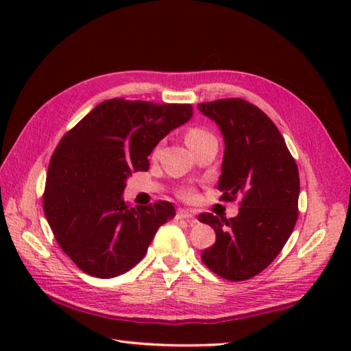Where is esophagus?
<instances>
[{
    "label": "esophagus",
    "mask_w": 351,
    "mask_h": 351,
    "mask_svg": "<svg viewBox=\"0 0 351 351\" xmlns=\"http://www.w3.org/2000/svg\"><path fill=\"white\" fill-rule=\"evenodd\" d=\"M193 218H195V215L190 210L180 209L176 212V219H187V221H192Z\"/></svg>",
    "instance_id": "1"
}]
</instances>
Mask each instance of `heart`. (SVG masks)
Wrapping results in <instances>:
<instances>
[{
    "label": "heart",
    "mask_w": 351,
    "mask_h": 351,
    "mask_svg": "<svg viewBox=\"0 0 351 351\" xmlns=\"http://www.w3.org/2000/svg\"><path fill=\"white\" fill-rule=\"evenodd\" d=\"M210 136L212 134L209 132H206V130H203V128H192L186 136V142H187L189 147H193L195 144H198V142L210 138ZM182 197L184 198H192L193 192H192V190H189V189L184 190Z\"/></svg>",
    "instance_id": "heart-1"
}]
</instances>
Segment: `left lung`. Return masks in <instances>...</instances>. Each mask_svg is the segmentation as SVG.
Segmentation results:
<instances>
[{
    "mask_svg": "<svg viewBox=\"0 0 351 351\" xmlns=\"http://www.w3.org/2000/svg\"><path fill=\"white\" fill-rule=\"evenodd\" d=\"M221 130L224 158L218 189L224 199L241 197L239 215L201 213L217 240L201 260L226 280H247L272 263L297 221L300 181L294 158L274 122L243 99L199 104Z\"/></svg>",
    "mask_w": 351,
    "mask_h": 351,
    "instance_id": "obj_1",
    "label": "left lung"
}]
</instances>
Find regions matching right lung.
I'll return each instance as SVG.
<instances>
[{
    "mask_svg": "<svg viewBox=\"0 0 351 351\" xmlns=\"http://www.w3.org/2000/svg\"><path fill=\"white\" fill-rule=\"evenodd\" d=\"M192 114L189 104L110 99L58 142L43 209L58 246L83 272L111 278L130 271L175 217L169 201L132 207L122 193L133 171L148 170L159 141Z\"/></svg>",
    "mask_w": 351,
    "mask_h": 351,
    "instance_id": "obj_1",
    "label": "right lung"
}]
</instances>
